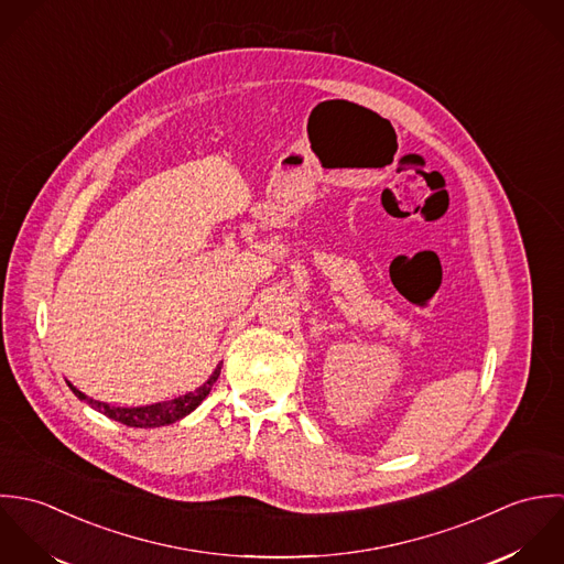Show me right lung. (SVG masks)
Wrapping results in <instances>:
<instances>
[{
    "label": "right lung",
    "instance_id": "obj_1",
    "mask_svg": "<svg viewBox=\"0 0 564 564\" xmlns=\"http://www.w3.org/2000/svg\"><path fill=\"white\" fill-rule=\"evenodd\" d=\"M220 370H223V366H218V368L214 370V375L209 377V381L203 383L198 390L187 392L185 397H178V399H174V401L154 403V405H145V408H115V405H109V403H100V401H94V399L85 397V394H83L80 390H76L72 383H69V388H72V392H74L80 401H87L94 410L102 412L105 416H109V419H113V421H119V423H123V425H128V427H163V425L176 423L178 419H183V416H187L192 410H196V408L203 403V399L212 392L214 383H216L218 377H220Z\"/></svg>",
    "mask_w": 564,
    "mask_h": 564
}]
</instances>
